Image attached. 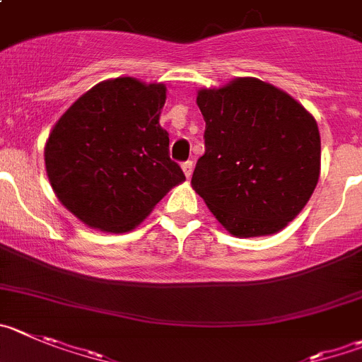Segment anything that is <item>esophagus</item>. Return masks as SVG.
<instances>
[{
  "label": "esophagus",
  "mask_w": 362,
  "mask_h": 362,
  "mask_svg": "<svg viewBox=\"0 0 362 362\" xmlns=\"http://www.w3.org/2000/svg\"><path fill=\"white\" fill-rule=\"evenodd\" d=\"M192 170H194V163H192V161H185L183 172H185V175H187V179L192 177Z\"/></svg>",
  "instance_id": "34e87169"
}]
</instances>
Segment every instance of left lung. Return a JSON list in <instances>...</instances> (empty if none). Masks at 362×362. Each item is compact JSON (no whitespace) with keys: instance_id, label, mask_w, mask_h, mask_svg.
Returning <instances> with one entry per match:
<instances>
[{"instance_id":"8db88e82","label":"left lung","mask_w":362,"mask_h":362,"mask_svg":"<svg viewBox=\"0 0 362 362\" xmlns=\"http://www.w3.org/2000/svg\"><path fill=\"white\" fill-rule=\"evenodd\" d=\"M204 154L192 188L233 237H267L305 208L321 170L317 124L300 102L253 77L199 89Z\"/></svg>"}]
</instances>
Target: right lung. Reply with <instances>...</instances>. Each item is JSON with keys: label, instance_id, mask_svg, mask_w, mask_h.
<instances>
[{"label": "right lung", "instance_id": "add662e5", "mask_svg": "<svg viewBox=\"0 0 362 362\" xmlns=\"http://www.w3.org/2000/svg\"><path fill=\"white\" fill-rule=\"evenodd\" d=\"M167 100L161 82L134 77L93 86L53 125L45 145L49 185L86 226L134 230L185 174L168 156L159 125Z\"/></svg>", "mask_w": 362, "mask_h": 362}]
</instances>
